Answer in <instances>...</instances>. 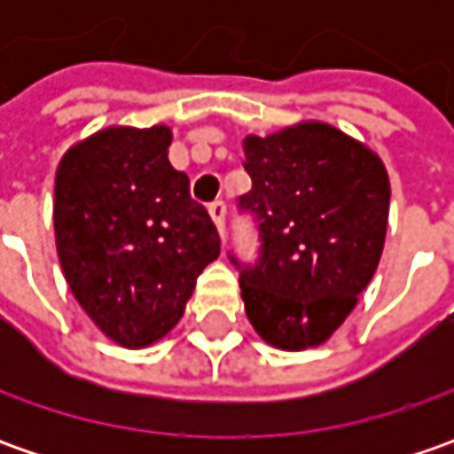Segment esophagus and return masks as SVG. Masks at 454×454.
Masks as SVG:
<instances>
[{
    "label": "esophagus",
    "instance_id": "1",
    "mask_svg": "<svg viewBox=\"0 0 454 454\" xmlns=\"http://www.w3.org/2000/svg\"><path fill=\"white\" fill-rule=\"evenodd\" d=\"M209 217L217 224V232L224 237V217H227V204L224 201H212L209 204Z\"/></svg>",
    "mask_w": 454,
    "mask_h": 454
}]
</instances>
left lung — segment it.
Masks as SVG:
<instances>
[{
  "mask_svg": "<svg viewBox=\"0 0 454 454\" xmlns=\"http://www.w3.org/2000/svg\"><path fill=\"white\" fill-rule=\"evenodd\" d=\"M253 189L239 197L260 257L239 268L245 313L275 348L321 346L374 278L389 219V176L361 141L321 121L245 136Z\"/></svg>",
  "mask_w": 454,
  "mask_h": 454,
  "instance_id": "8db88e82",
  "label": "left lung"
}]
</instances>
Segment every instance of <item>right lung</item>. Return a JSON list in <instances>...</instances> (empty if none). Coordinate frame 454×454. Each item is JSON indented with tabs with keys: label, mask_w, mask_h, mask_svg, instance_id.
Returning a JSON list of instances; mask_svg holds the SVG:
<instances>
[{
	"label": "right lung",
	"mask_w": 454,
	"mask_h": 454,
	"mask_svg": "<svg viewBox=\"0 0 454 454\" xmlns=\"http://www.w3.org/2000/svg\"><path fill=\"white\" fill-rule=\"evenodd\" d=\"M171 129L111 126L75 144L55 176V245L90 321L126 348L179 323L219 235L168 164Z\"/></svg>",
	"instance_id": "add662e5"
}]
</instances>
